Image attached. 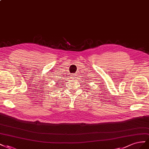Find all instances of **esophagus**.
Returning <instances> with one entry per match:
<instances>
[{"instance_id": "34e87169", "label": "esophagus", "mask_w": 149, "mask_h": 149, "mask_svg": "<svg viewBox=\"0 0 149 149\" xmlns=\"http://www.w3.org/2000/svg\"><path fill=\"white\" fill-rule=\"evenodd\" d=\"M75 77H76V75L75 74L72 75V77H73V78H75Z\"/></svg>"}]
</instances>
